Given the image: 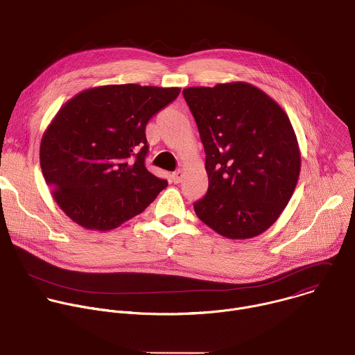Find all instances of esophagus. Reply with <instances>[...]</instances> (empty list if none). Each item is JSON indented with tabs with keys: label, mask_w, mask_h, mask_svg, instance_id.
<instances>
[{
	"label": "esophagus",
	"mask_w": 355,
	"mask_h": 355,
	"mask_svg": "<svg viewBox=\"0 0 355 355\" xmlns=\"http://www.w3.org/2000/svg\"><path fill=\"white\" fill-rule=\"evenodd\" d=\"M171 180L174 181V184H178V182H181V180H182V171H181V170H177V171H174V173L171 174Z\"/></svg>",
	"instance_id": "1"
}]
</instances>
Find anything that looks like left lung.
Returning <instances> with one entry per match:
<instances>
[{"mask_svg": "<svg viewBox=\"0 0 355 355\" xmlns=\"http://www.w3.org/2000/svg\"><path fill=\"white\" fill-rule=\"evenodd\" d=\"M205 148L209 187L196 216L227 239H251L282 214L295 191L300 153L284 110L248 83L182 91Z\"/></svg>", "mask_w": 355, "mask_h": 355, "instance_id": "obj_1", "label": "left lung"}]
</instances>
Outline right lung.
Segmentation results:
<instances>
[{
    "mask_svg": "<svg viewBox=\"0 0 355 355\" xmlns=\"http://www.w3.org/2000/svg\"><path fill=\"white\" fill-rule=\"evenodd\" d=\"M180 91L104 85L77 94L60 108L42 137L40 167L73 222L99 232L115 229L167 187L144 166L146 125Z\"/></svg>",
    "mask_w": 355,
    "mask_h": 355,
    "instance_id": "obj_1",
    "label": "right lung"
}]
</instances>
